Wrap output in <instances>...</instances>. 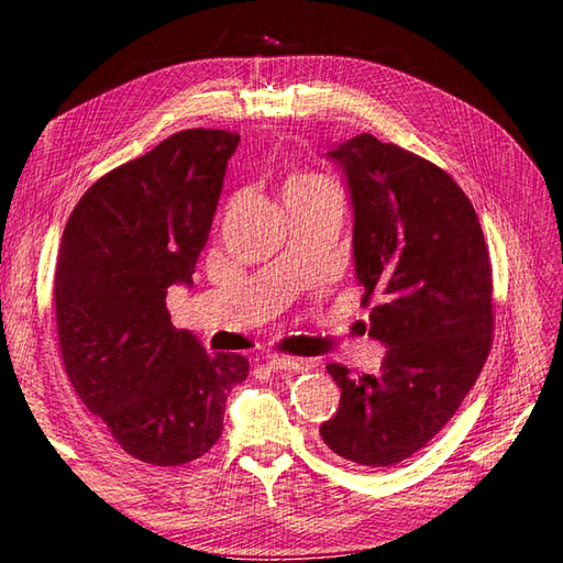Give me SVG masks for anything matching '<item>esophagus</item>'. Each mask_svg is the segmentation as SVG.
<instances>
[{"label":"esophagus","mask_w":563,"mask_h":563,"mask_svg":"<svg viewBox=\"0 0 563 563\" xmlns=\"http://www.w3.org/2000/svg\"><path fill=\"white\" fill-rule=\"evenodd\" d=\"M300 364L298 362H294V360H288V356H269L267 360V368L269 371H296Z\"/></svg>","instance_id":"34e87169"}]
</instances>
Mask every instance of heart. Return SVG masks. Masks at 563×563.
I'll list each match as a JSON object with an SVG mask.
<instances>
[{"label": "heart", "mask_w": 563, "mask_h": 563, "mask_svg": "<svg viewBox=\"0 0 563 563\" xmlns=\"http://www.w3.org/2000/svg\"><path fill=\"white\" fill-rule=\"evenodd\" d=\"M329 187H335L329 178H323L312 172H298L284 183V199L298 197V195H314L321 190H329Z\"/></svg>", "instance_id": "b5f03b06"}]
</instances>
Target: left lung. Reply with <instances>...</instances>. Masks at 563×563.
I'll return each instance as SVG.
<instances>
[{
    "label": "left lung",
    "mask_w": 563,
    "mask_h": 563,
    "mask_svg": "<svg viewBox=\"0 0 563 563\" xmlns=\"http://www.w3.org/2000/svg\"><path fill=\"white\" fill-rule=\"evenodd\" d=\"M354 209V267L368 335L387 345L380 371H327L338 413L319 428L362 467L411 457L455 416L493 345V269L479 218L437 164L362 133L329 152Z\"/></svg>",
    "instance_id": "1"
}]
</instances>
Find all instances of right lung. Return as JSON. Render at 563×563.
I'll use <instances>...</instances> for the list:
<instances>
[{
    "label": "right lung",
    "mask_w": 563,
    "mask_h": 563,
    "mask_svg": "<svg viewBox=\"0 0 563 563\" xmlns=\"http://www.w3.org/2000/svg\"><path fill=\"white\" fill-rule=\"evenodd\" d=\"M240 133L185 129L98 178L60 240L54 302L63 366L112 439L147 465L174 467L223 434L228 391L246 356L178 331L168 286L192 284Z\"/></svg>",
    "instance_id": "right-lung-1"
}]
</instances>
